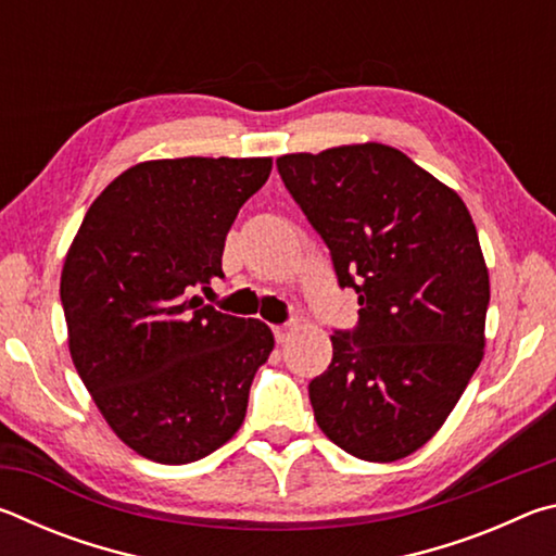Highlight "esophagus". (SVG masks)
<instances>
[{"instance_id":"obj_1","label":"esophagus","mask_w":556,"mask_h":556,"mask_svg":"<svg viewBox=\"0 0 556 556\" xmlns=\"http://www.w3.org/2000/svg\"><path fill=\"white\" fill-rule=\"evenodd\" d=\"M291 333H294V326H291V324L275 326V338H277V343H287Z\"/></svg>"}]
</instances>
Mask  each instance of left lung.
<instances>
[{
  "label": "left lung",
  "mask_w": 556,
  "mask_h": 556,
  "mask_svg": "<svg viewBox=\"0 0 556 556\" xmlns=\"http://www.w3.org/2000/svg\"><path fill=\"white\" fill-rule=\"evenodd\" d=\"M277 168L361 304L308 382L318 427L355 458L409 456L483 361L491 281L473 218L454 188L388 144L285 154Z\"/></svg>",
  "instance_id": "obj_1"
}]
</instances>
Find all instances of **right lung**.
Returning <instances> with one entry per match:
<instances>
[{
  "label": "right lung",
  "mask_w": 556,
  "mask_h": 556,
  "mask_svg": "<svg viewBox=\"0 0 556 556\" xmlns=\"http://www.w3.org/2000/svg\"><path fill=\"white\" fill-rule=\"evenodd\" d=\"M271 159H156L119 174L61 271L75 370L110 429L156 464H191L242 427L269 326L203 304Z\"/></svg>",
  "instance_id": "1"
}]
</instances>
